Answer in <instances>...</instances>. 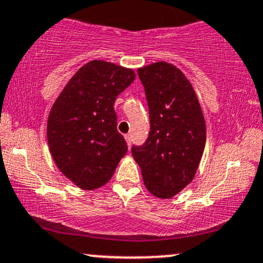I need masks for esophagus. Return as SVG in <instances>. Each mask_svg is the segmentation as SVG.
<instances>
[{
	"label": "esophagus",
	"mask_w": 263,
	"mask_h": 263,
	"mask_svg": "<svg viewBox=\"0 0 263 263\" xmlns=\"http://www.w3.org/2000/svg\"><path fill=\"white\" fill-rule=\"evenodd\" d=\"M125 140H126V142H127V146L131 147V136L125 135Z\"/></svg>",
	"instance_id": "1"
}]
</instances>
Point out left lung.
<instances>
[{
  "label": "left lung",
  "instance_id": "obj_1",
  "mask_svg": "<svg viewBox=\"0 0 263 263\" xmlns=\"http://www.w3.org/2000/svg\"><path fill=\"white\" fill-rule=\"evenodd\" d=\"M137 73L148 102L151 131L142 146H132V156L148 192L168 199L197 173L206 141L203 111L192 84L177 66L157 62Z\"/></svg>",
  "mask_w": 263,
  "mask_h": 263
}]
</instances>
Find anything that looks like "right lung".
Returning <instances> with one entry per match:
<instances>
[{
	"label": "right lung",
	"mask_w": 263,
	"mask_h": 263,
	"mask_svg": "<svg viewBox=\"0 0 263 263\" xmlns=\"http://www.w3.org/2000/svg\"><path fill=\"white\" fill-rule=\"evenodd\" d=\"M135 78L132 69L92 60L75 73L53 104L47 123L50 155L81 189L106 184L127 152L114 104Z\"/></svg>",
	"instance_id": "add662e5"
}]
</instances>
